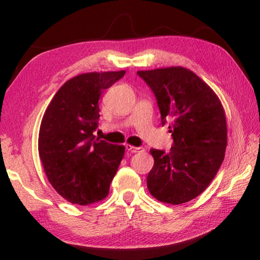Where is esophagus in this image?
<instances>
[{"mask_svg": "<svg viewBox=\"0 0 260 260\" xmlns=\"http://www.w3.org/2000/svg\"><path fill=\"white\" fill-rule=\"evenodd\" d=\"M126 150L132 152V153H135V152L143 151V148H141V147H134V146H131V144H126Z\"/></svg>", "mask_w": 260, "mask_h": 260, "instance_id": "esophagus-1", "label": "esophagus"}]
</instances>
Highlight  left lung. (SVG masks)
<instances>
[{
	"mask_svg": "<svg viewBox=\"0 0 260 260\" xmlns=\"http://www.w3.org/2000/svg\"><path fill=\"white\" fill-rule=\"evenodd\" d=\"M156 96L161 125L173 136L170 152L151 149V195L162 203H186L201 195L225 158V110L208 83L190 70L171 67L139 71Z\"/></svg>",
	"mask_w": 260,
	"mask_h": 260,
	"instance_id": "1",
	"label": "left lung"
}]
</instances>
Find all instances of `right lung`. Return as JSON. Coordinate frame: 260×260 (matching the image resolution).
Segmentation results:
<instances>
[{"instance_id": "right-lung-1", "label": "right lung", "mask_w": 260, "mask_h": 260, "mask_svg": "<svg viewBox=\"0 0 260 260\" xmlns=\"http://www.w3.org/2000/svg\"><path fill=\"white\" fill-rule=\"evenodd\" d=\"M125 71L89 72L70 79L52 98L39 132V155L47 178L72 204L108 196L125 147L96 139L99 100Z\"/></svg>"}]
</instances>
